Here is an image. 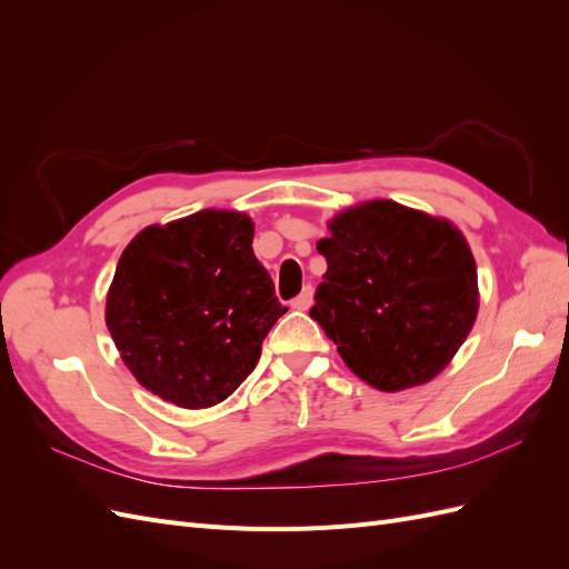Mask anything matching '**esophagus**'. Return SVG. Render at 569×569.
I'll use <instances>...</instances> for the list:
<instances>
[{
    "label": "esophagus",
    "instance_id": "esophagus-1",
    "mask_svg": "<svg viewBox=\"0 0 569 569\" xmlns=\"http://www.w3.org/2000/svg\"><path fill=\"white\" fill-rule=\"evenodd\" d=\"M311 303H313V289L311 287H306L297 299H291V308H295V311H308Z\"/></svg>",
    "mask_w": 569,
    "mask_h": 569
}]
</instances>
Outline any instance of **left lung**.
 Returning a JSON list of instances; mask_svg holds the SVG:
<instances>
[{"instance_id":"8db88e82","label":"left lung","mask_w":569,"mask_h":569,"mask_svg":"<svg viewBox=\"0 0 569 569\" xmlns=\"http://www.w3.org/2000/svg\"><path fill=\"white\" fill-rule=\"evenodd\" d=\"M327 228L311 318L343 363L380 391L435 380L479 311L468 239L451 220L389 199L356 203Z\"/></svg>"}]
</instances>
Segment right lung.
I'll return each instance as SVG.
<instances>
[{
    "instance_id": "obj_1",
    "label": "right lung",
    "mask_w": 569,
    "mask_h": 569,
    "mask_svg": "<svg viewBox=\"0 0 569 569\" xmlns=\"http://www.w3.org/2000/svg\"><path fill=\"white\" fill-rule=\"evenodd\" d=\"M247 213L203 209L149 226L120 253L107 327L147 391L211 408L242 385L287 308L251 249Z\"/></svg>"
}]
</instances>
